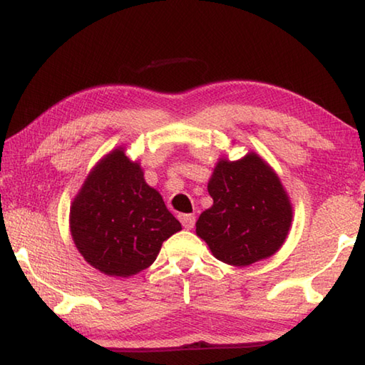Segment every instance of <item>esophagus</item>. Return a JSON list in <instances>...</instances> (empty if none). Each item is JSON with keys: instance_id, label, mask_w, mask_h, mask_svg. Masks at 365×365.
Returning a JSON list of instances; mask_svg holds the SVG:
<instances>
[{"instance_id": "1", "label": "esophagus", "mask_w": 365, "mask_h": 365, "mask_svg": "<svg viewBox=\"0 0 365 365\" xmlns=\"http://www.w3.org/2000/svg\"><path fill=\"white\" fill-rule=\"evenodd\" d=\"M178 219H180L183 228H187V230L193 228V225H195V215L193 214H180V215H178Z\"/></svg>"}]
</instances>
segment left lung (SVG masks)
Listing matches in <instances>:
<instances>
[{"instance_id":"left-lung-1","label":"left lung","mask_w":365,"mask_h":365,"mask_svg":"<svg viewBox=\"0 0 365 365\" xmlns=\"http://www.w3.org/2000/svg\"><path fill=\"white\" fill-rule=\"evenodd\" d=\"M214 205L196 222L219 261L246 267L274 256L288 237L293 206L275 170L250 151L238 160L222 156L207 183Z\"/></svg>"}]
</instances>
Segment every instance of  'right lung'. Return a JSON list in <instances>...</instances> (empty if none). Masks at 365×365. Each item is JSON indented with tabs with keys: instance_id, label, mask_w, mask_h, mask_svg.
<instances>
[{
	"instance_id": "add662e5",
	"label": "right lung",
	"mask_w": 365,
	"mask_h": 365,
	"mask_svg": "<svg viewBox=\"0 0 365 365\" xmlns=\"http://www.w3.org/2000/svg\"><path fill=\"white\" fill-rule=\"evenodd\" d=\"M143 175L138 160L117 146L95 164L71 205L73 243L104 275H137L156 261L165 240L182 230Z\"/></svg>"
}]
</instances>
